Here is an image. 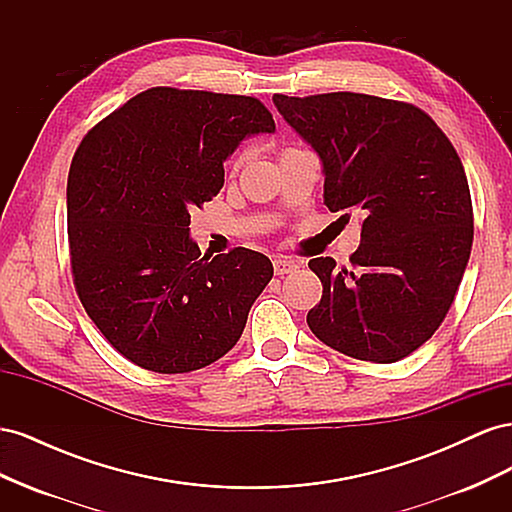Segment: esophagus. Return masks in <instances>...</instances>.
Here are the masks:
<instances>
[{"label": "esophagus", "mask_w": 512, "mask_h": 512, "mask_svg": "<svg viewBox=\"0 0 512 512\" xmlns=\"http://www.w3.org/2000/svg\"><path fill=\"white\" fill-rule=\"evenodd\" d=\"M273 269H275V275H286V273L297 271L299 269V262L292 260V258L280 256V258L273 260Z\"/></svg>", "instance_id": "1"}]
</instances>
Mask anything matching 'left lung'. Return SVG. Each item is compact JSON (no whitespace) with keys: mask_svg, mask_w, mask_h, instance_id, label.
Wrapping results in <instances>:
<instances>
[{"mask_svg":"<svg viewBox=\"0 0 512 512\" xmlns=\"http://www.w3.org/2000/svg\"><path fill=\"white\" fill-rule=\"evenodd\" d=\"M273 102L322 160L324 205L363 213L350 267L312 258L322 299L312 333L359 361L395 363L436 333L474 239L466 170L421 108L352 91Z\"/></svg>","mask_w":512,"mask_h":512,"instance_id":"left-lung-1","label":"left lung"}]
</instances>
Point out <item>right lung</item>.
Returning <instances> with one entry per match:
<instances>
[{
  "instance_id": "obj_1",
  "label": "right lung",
  "mask_w": 512,
  "mask_h": 512,
  "mask_svg": "<svg viewBox=\"0 0 512 512\" xmlns=\"http://www.w3.org/2000/svg\"><path fill=\"white\" fill-rule=\"evenodd\" d=\"M275 132L252 96L151 87L91 128L68 173L76 294L119 354L188 374L239 342L273 277L247 247L200 256L190 213L218 196L224 160L245 136Z\"/></svg>"
}]
</instances>
